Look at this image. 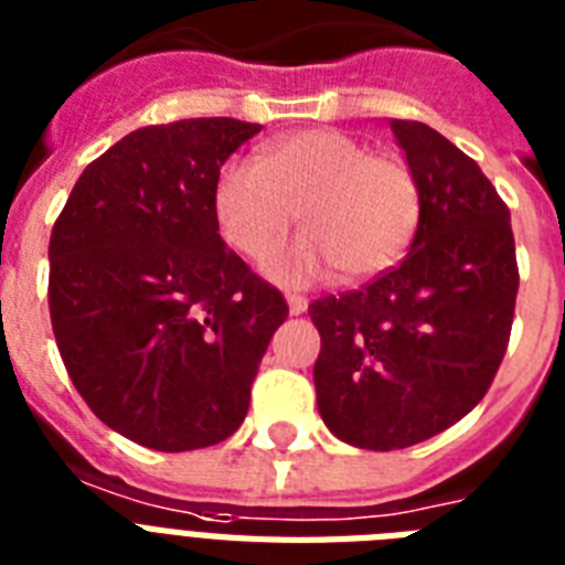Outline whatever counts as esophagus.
<instances>
[{
  "label": "esophagus",
  "instance_id": "esophagus-1",
  "mask_svg": "<svg viewBox=\"0 0 565 565\" xmlns=\"http://www.w3.org/2000/svg\"><path fill=\"white\" fill-rule=\"evenodd\" d=\"M287 305H290L292 317H299V313H305V310H308V299H305V296H299V292H287Z\"/></svg>",
  "mask_w": 565,
  "mask_h": 565
}]
</instances>
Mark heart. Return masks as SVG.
I'll return each instance as SVG.
<instances>
[{
	"instance_id": "b5f03b06",
	"label": "heart",
	"mask_w": 565,
	"mask_h": 565,
	"mask_svg": "<svg viewBox=\"0 0 565 565\" xmlns=\"http://www.w3.org/2000/svg\"><path fill=\"white\" fill-rule=\"evenodd\" d=\"M296 211L308 231L269 257L266 273L275 281L305 284L337 269L345 281H363L386 273L411 248L422 220L419 179L404 158L375 154L337 128H308L266 143L257 167H222L213 216L239 255H269Z\"/></svg>"
}]
</instances>
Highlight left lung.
Masks as SVG:
<instances>
[{
  "instance_id": "obj_1",
  "label": "left lung",
  "mask_w": 565,
  "mask_h": 565,
  "mask_svg": "<svg viewBox=\"0 0 565 565\" xmlns=\"http://www.w3.org/2000/svg\"><path fill=\"white\" fill-rule=\"evenodd\" d=\"M390 128L422 190L411 252L361 290L308 308L322 337L319 416L370 451L416 446L481 402L508 352L519 292L510 211L481 167L425 122Z\"/></svg>"
}]
</instances>
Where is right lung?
<instances>
[{
	"instance_id": "1",
	"label": "right lung",
	"mask_w": 565,
	"mask_h": 565,
	"mask_svg": "<svg viewBox=\"0 0 565 565\" xmlns=\"http://www.w3.org/2000/svg\"><path fill=\"white\" fill-rule=\"evenodd\" d=\"M260 131L231 117L126 135L82 172L49 239V317L75 390L154 451L216 446L243 425L290 308L225 248L222 163Z\"/></svg>"
}]
</instances>
